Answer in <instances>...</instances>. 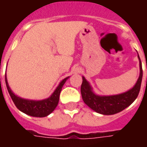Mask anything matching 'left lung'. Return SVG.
Listing matches in <instances>:
<instances>
[{
    "label": "left lung",
    "mask_w": 147,
    "mask_h": 147,
    "mask_svg": "<svg viewBox=\"0 0 147 147\" xmlns=\"http://www.w3.org/2000/svg\"><path fill=\"white\" fill-rule=\"evenodd\" d=\"M139 60L140 73L135 86L126 92L117 95L100 96L94 94L90 83L83 76V83L81 85V94L84 103L90 108L103 115H113L120 113L128 107L139 95L142 79V63Z\"/></svg>",
    "instance_id": "1"
}]
</instances>
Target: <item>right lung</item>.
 Listing matches in <instances>:
<instances>
[{
  "label": "right lung",
  "mask_w": 147,
  "mask_h": 147,
  "mask_svg": "<svg viewBox=\"0 0 147 147\" xmlns=\"http://www.w3.org/2000/svg\"><path fill=\"white\" fill-rule=\"evenodd\" d=\"M67 79L68 77L65 78L61 81L54 90V92L52 94L49 98L40 100V101L24 99L16 95L8 86L6 76H5V83H6V86H7L9 94L19 110L31 117H45L51 113L57 106L61 90Z\"/></svg>",
  "instance_id": "add662e5"
}]
</instances>
